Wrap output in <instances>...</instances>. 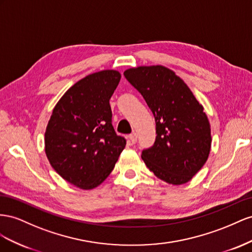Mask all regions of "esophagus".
<instances>
[{
	"mask_svg": "<svg viewBox=\"0 0 252 252\" xmlns=\"http://www.w3.org/2000/svg\"><path fill=\"white\" fill-rule=\"evenodd\" d=\"M128 139H130V142L132 145H135V143L137 142V134L132 133L131 135H128Z\"/></svg>",
	"mask_w": 252,
	"mask_h": 252,
	"instance_id": "34e87169",
	"label": "esophagus"
}]
</instances>
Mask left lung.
<instances>
[{
    "label": "left lung",
    "mask_w": 252,
    "mask_h": 252,
    "mask_svg": "<svg viewBox=\"0 0 252 252\" xmlns=\"http://www.w3.org/2000/svg\"><path fill=\"white\" fill-rule=\"evenodd\" d=\"M145 98L156 124L153 147L143 150L146 166L161 181L183 185L203 168L211 150V128L204 106L183 79L162 65L125 70Z\"/></svg>",
    "instance_id": "left-lung-1"
}]
</instances>
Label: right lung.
<instances>
[{
    "label": "right lung",
    "mask_w": 252,
    "mask_h": 252,
    "mask_svg": "<svg viewBox=\"0 0 252 252\" xmlns=\"http://www.w3.org/2000/svg\"><path fill=\"white\" fill-rule=\"evenodd\" d=\"M121 75L114 69L91 74L69 88L57 104L45 131L50 166L69 184L96 188L110 175L126 139L112 126L110 99Z\"/></svg>",
    "instance_id": "1"
}]
</instances>
